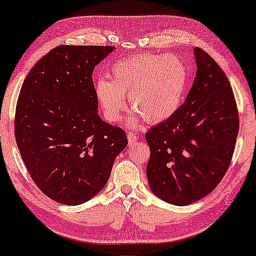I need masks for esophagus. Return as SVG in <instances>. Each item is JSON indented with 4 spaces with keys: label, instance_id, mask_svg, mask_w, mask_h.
Returning a JSON list of instances; mask_svg holds the SVG:
<instances>
[{
    "label": "esophagus",
    "instance_id": "34e87169",
    "mask_svg": "<svg viewBox=\"0 0 256 256\" xmlns=\"http://www.w3.org/2000/svg\"><path fill=\"white\" fill-rule=\"evenodd\" d=\"M127 138H128L129 144H134V143H136V142L138 140V137L136 136V134H134V132H128Z\"/></svg>",
    "mask_w": 256,
    "mask_h": 256
}]
</instances>
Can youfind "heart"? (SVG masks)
I'll return each mask as SVG.
<instances>
[{
	"instance_id": "b5f03b06",
	"label": "heart",
	"mask_w": 256,
	"mask_h": 256,
	"mask_svg": "<svg viewBox=\"0 0 256 256\" xmlns=\"http://www.w3.org/2000/svg\"><path fill=\"white\" fill-rule=\"evenodd\" d=\"M186 64L176 56L144 53L112 66L110 80L94 82L96 98L108 122H119L128 96L134 112L132 124L140 119L158 124L170 119L182 106L187 87Z\"/></svg>"
}]
</instances>
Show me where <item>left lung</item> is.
Masks as SVG:
<instances>
[{"mask_svg":"<svg viewBox=\"0 0 256 256\" xmlns=\"http://www.w3.org/2000/svg\"><path fill=\"white\" fill-rule=\"evenodd\" d=\"M196 76L179 110L146 132L150 190L174 205H188L214 190L227 172L240 116L227 76L195 48Z\"/></svg>","mask_w":256,"mask_h":256,"instance_id":"left-lung-1","label":"left lung"}]
</instances>
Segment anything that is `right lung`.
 Listing matches in <instances>:
<instances>
[{"label": "right lung", "mask_w": 256, "mask_h": 256, "mask_svg": "<svg viewBox=\"0 0 256 256\" xmlns=\"http://www.w3.org/2000/svg\"><path fill=\"white\" fill-rule=\"evenodd\" d=\"M114 46L60 45L29 71L16 108L14 136L36 186L66 205L106 186L128 144L122 129L100 118L94 68Z\"/></svg>", "instance_id": "right-lung-1"}]
</instances>
